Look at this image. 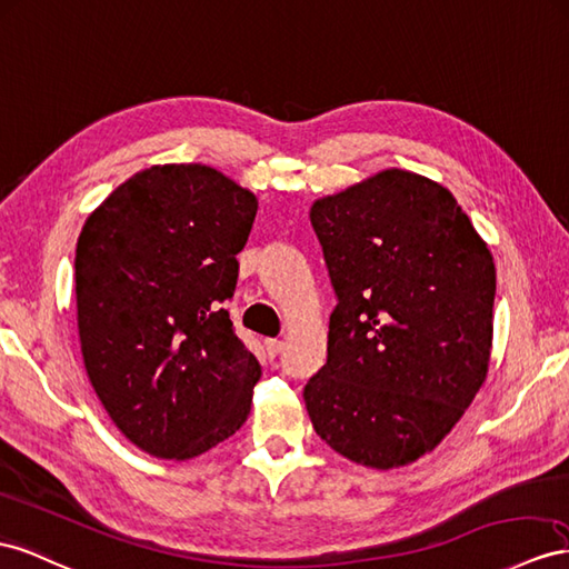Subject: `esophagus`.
<instances>
[{
	"label": "esophagus",
	"instance_id": "obj_1",
	"mask_svg": "<svg viewBox=\"0 0 569 569\" xmlns=\"http://www.w3.org/2000/svg\"><path fill=\"white\" fill-rule=\"evenodd\" d=\"M283 341L281 339H267L264 341V348H267V353H269V358H276V356H279L281 351H283Z\"/></svg>",
	"mask_w": 569,
	"mask_h": 569
}]
</instances>
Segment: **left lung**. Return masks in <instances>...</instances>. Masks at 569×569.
Listing matches in <instances>:
<instances>
[{
  "label": "left lung",
  "mask_w": 569,
  "mask_h": 569,
  "mask_svg": "<svg viewBox=\"0 0 569 569\" xmlns=\"http://www.w3.org/2000/svg\"><path fill=\"white\" fill-rule=\"evenodd\" d=\"M310 221L337 308L305 406L333 451L397 469L440 445L486 380L492 254L449 189L399 168L317 199Z\"/></svg>",
  "instance_id": "obj_1"
}]
</instances>
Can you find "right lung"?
I'll return each mask as SVG.
<instances>
[{
    "mask_svg": "<svg viewBox=\"0 0 569 569\" xmlns=\"http://www.w3.org/2000/svg\"><path fill=\"white\" fill-rule=\"evenodd\" d=\"M257 197L201 163L122 182L77 242L83 366L112 423L160 459H192L240 430L261 368L223 302Z\"/></svg>",
    "mask_w": 569,
    "mask_h": 569,
    "instance_id": "1",
    "label": "right lung"
}]
</instances>
